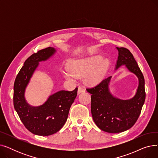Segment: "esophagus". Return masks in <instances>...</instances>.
<instances>
[{
    "mask_svg": "<svg viewBox=\"0 0 158 158\" xmlns=\"http://www.w3.org/2000/svg\"><path fill=\"white\" fill-rule=\"evenodd\" d=\"M85 92V88H83V87H79V88H78V91H77V93H78V94H80L81 93Z\"/></svg>",
    "mask_w": 158,
    "mask_h": 158,
    "instance_id": "esophagus-1",
    "label": "esophagus"
}]
</instances>
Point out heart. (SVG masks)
<instances>
[{"mask_svg": "<svg viewBox=\"0 0 158 158\" xmlns=\"http://www.w3.org/2000/svg\"><path fill=\"white\" fill-rule=\"evenodd\" d=\"M108 61L102 59L101 56L73 61L70 64V70H66L64 76L69 80H73L76 77L86 76L88 74V80L92 83H97L105 76Z\"/></svg>", "mask_w": 158, "mask_h": 158, "instance_id": "1", "label": "heart"}]
</instances>
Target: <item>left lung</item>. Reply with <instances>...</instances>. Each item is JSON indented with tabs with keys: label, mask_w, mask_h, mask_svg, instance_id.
Masks as SVG:
<instances>
[{
	"label": "left lung",
	"mask_w": 158,
	"mask_h": 158,
	"mask_svg": "<svg viewBox=\"0 0 158 158\" xmlns=\"http://www.w3.org/2000/svg\"><path fill=\"white\" fill-rule=\"evenodd\" d=\"M118 56L115 70L125 65L127 70L137 76L139 81L135 95L127 100L113 96L109 85L112 76L102 80L93 88H86L91 95V111L97 127L110 133L126 131L135 125L145 100V79L133 55L127 48L116 47Z\"/></svg>",
	"instance_id": "left-lung-1"
}]
</instances>
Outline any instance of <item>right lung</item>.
<instances>
[{
	"label": "right lung",
	"mask_w": 158,
	"mask_h": 158,
	"mask_svg": "<svg viewBox=\"0 0 158 158\" xmlns=\"http://www.w3.org/2000/svg\"><path fill=\"white\" fill-rule=\"evenodd\" d=\"M56 52L48 47L32 54L24 62L14 83L15 110L26 127L32 133L49 136L59 131L66 122L69 110L77 94V88L72 92L61 90L50 95L41 106H32L25 98V92L39 62L45 61Z\"/></svg>",
	"instance_id": "1"
}]
</instances>
